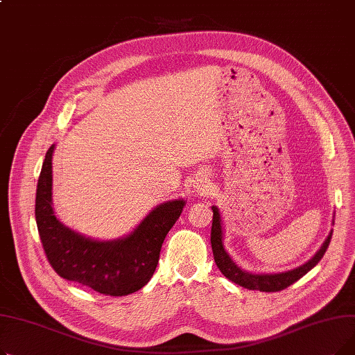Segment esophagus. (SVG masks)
<instances>
[{"label":"esophagus","mask_w":355,"mask_h":355,"mask_svg":"<svg viewBox=\"0 0 355 355\" xmlns=\"http://www.w3.org/2000/svg\"><path fill=\"white\" fill-rule=\"evenodd\" d=\"M198 191H206V187H204V185H198Z\"/></svg>","instance_id":"esophagus-1"}]
</instances>
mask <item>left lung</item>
Segmentation results:
<instances>
[{"instance_id":"1","label":"left lung","mask_w":355,"mask_h":355,"mask_svg":"<svg viewBox=\"0 0 355 355\" xmlns=\"http://www.w3.org/2000/svg\"><path fill=\"white\" fill-rule=\"evenodd\" d=\"M213 210V225H211V249H213V256H214V262L220 272L225 275L229 281L243 286L250 291H260V292H279L306 275L312 268L318 265L320 260L324 257L329 241L332 237V230L325 239L324 245L321 249L313 254V257L308 262L300 268L282 272V273H249L243 269H240L233 260L229 256V253L225 250V243H223V226H221V216L220 211L216 206L211 207Z\"/></svg>"}]
</instances>
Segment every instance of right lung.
<instances>
[{"label": "right lung", "mask_w": 355, "mask_h": 355, "mask_svg": "<svg viewBox=\"0 0 355 355\" xmlns=\"http://www.w3.org/2000/svg\"><path fill=\"white\" fill-rule=\"evenodd\" d=\"M49 148L37 182L35 221L49 263L59 276L109 296H125L145 286L159 260L164 239L175 225L184 200L166 201L141 225L116 240H95L66 227L51 202V158Z\"/></svg>", "instance_id": "right-lung-1"}]
</instances>
